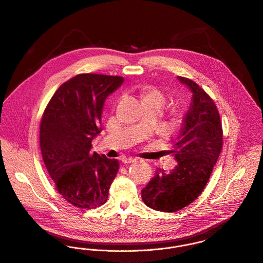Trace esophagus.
<instances>
[{"label": "esophagus", "mask_w": 263, "mask_h": 263, "mask_svg": "<svg viewBox=\"0 0 263 263\" xmlns=\"http://www.w3.org/2000/svg\"><path fill=\"white\" fill-rule=\"evenodd\" d=\"M137 159L133 158H123V162L124 163H132V162H135Z\"/></svg>", "instance_id": "1"}]
</instances>
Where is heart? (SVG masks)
I'll return each mask as SVG.
<instances>
[{
  "instance_id": "b5f03b06",
  "label": "heart",
  "mask_w": 263,
  "mask_h": 263,
  "mask_svg": "<svg viewBox=\"0 0 263 263\" xmlns=\"http://www.w3.org/2000/svg\"><path fill=\"white\" fill-rule=\"evenodd\" d=\"M142 100H143V102H145V101H156V102H158L159 104L162 105V103L164 101V98L158 90L149 89V90H146V91L143 92Z\"/></svg>"
}]
</instances>
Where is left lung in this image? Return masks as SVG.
Returning a JSON list of instances; mask_svg holds the SVG:
<instances>
[{"label": "left lung", "mask_w": 263, "mask_h": 263, "mask_svg": "<svg viewBox=\"0 0 263 263\" xmlns=\"http://www.w3.org/2000/svg\"><path fill=\"white\" fill-rule=\"evenodd\" d=\"M192 92V103L183 118L180 133L168 151L176 167L156 176L141 191L144 203L153 210L175 212L192 203L206 186L222 147V128L216 105L194 81L177 76Z\"/></svg>", "instance_id": "1"}]
</instances>
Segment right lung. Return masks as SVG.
Wrapping results in <instances>:
<instances>
[{"label":"right lung","mask_w":263,"mask_h":263,"mask_svg":"<svg viewBox=\"0 0 263 263\" xmlns=\"http://www.w3.org/2000/svg\"><path fill=\"white\" fill-rule=\"evenodd\" d=\"M124 82L120 76L79 74L54 92L41 122L40 143L57 191L72 205L97 209L107 200L119 160L91 154L102 131L105 99Z\"/></svg>","instance_id":"add662e5"}]
</instances>
